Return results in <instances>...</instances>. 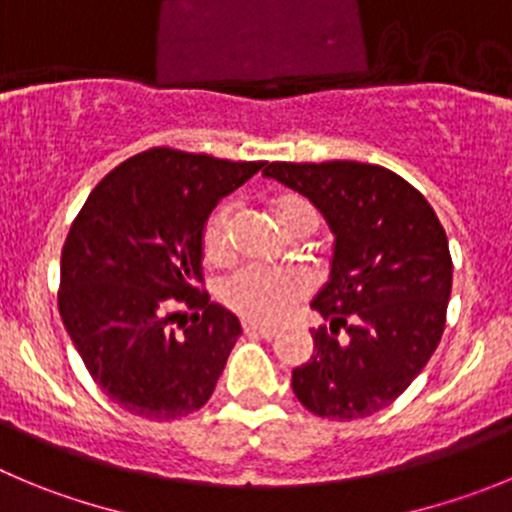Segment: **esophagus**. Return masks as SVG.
<instances>
[{"mask_svg":"<svg viewBox=\"0 0 512 512\" xmlns=\"http://www.w3.org/2000/svg\"><path fill=\"white\" fill-rule=\"evenodd\" d=\"M242 331H245L247 336H260V338H272L275 333H278L272 326H262V323H252V321H242Z\"/></svg>","mask_w":512,"mask_h":512,"instance_id":"1","label":"esophagus"}]
</instances>
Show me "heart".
I'll use <instances>...</instances> for the list:
<instances>
[{
    "mask_svg": "<svg viewBox=\"0 0 512 512\" xmlns=\"http://www.w3.org/2000/svg\"><path fill=\"white\" fill-rule=\"evenodd\" d=\"M270 212L290 237L310 234L318 227L313 204L295 194H285L270 204ZM202 252L209 265H224L232 257V207L219 204L204 222ZM308 295L303 272L290 267H242L219 285V298L232 313L252 323H278Z\"/></svg>",
    "mask_w": 512,
    "mask_h": 512,
    "instance_id": "1",
    "label": "heart"
}]
</instances>
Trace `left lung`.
I'll return each instance as SVG.
<instances>
[{
    "label": "left lung",
    "instance_id": "left-lung-1",
    "mask_svg": "<svg viewBox=\"0 0 512 512\" xmlns=\"http://www.w3.org/2000/svg\"><path fill=\"white\" fill-rule=\"evenodd\" d=\"M262 174L308 197L336 234L331 280L310 303L331 328L310 333L313 356L293 371L295 396L318 417H371L417 379L444 333V227L422 191L384 166L272 161Z\"/></svg>",
    "mask_w": 512,
    "mask_h": 512
}]
</instances>
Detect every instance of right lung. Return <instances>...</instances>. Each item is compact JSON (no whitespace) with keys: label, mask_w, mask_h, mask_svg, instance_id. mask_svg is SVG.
<instances>
[{"label":"right lung","mask_w":512,"mask_h":512,"mask_svg":"<svg viewBox=\"0 0 512 512\" xmlns=\"http://www.w3.org/2000/svg\"><path fill=\"white\" fill-rule=\"evenodd\" d=\"M262 166L148 148L105 174L75 217L57 305L85 369L126 412L171 422L212 396L242 326L202 290L204 222ZM176 304L195 310L191 327L173 328Z\"/></svg>","instance_id":"obj_1"}]
</instances>
